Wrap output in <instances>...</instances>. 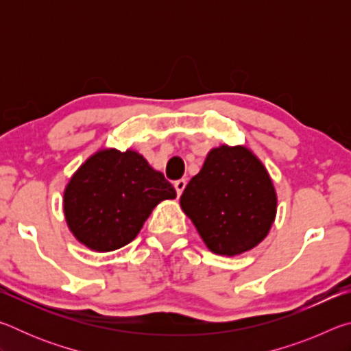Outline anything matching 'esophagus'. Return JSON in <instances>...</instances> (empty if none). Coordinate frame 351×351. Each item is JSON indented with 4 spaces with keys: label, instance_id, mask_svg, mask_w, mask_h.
I'll use <instances>...</instances> for the list:
<instances>
[{
    "label": "esophagus",
    "instance_id": "esophagus-1",
    "mask_svg": "<svg viewBox=\"0 0 351 351\" xmlns=\"http://www.w3.org/2000/svg\"><path fill=\"white\" fill-rule=\"evenodd\" d=\"M173 186H175V189H176L178 197H180V195L184 192V189H186V186H187V181L184 180V178H182V180H178V181H175Z\"/></svg>",
    "mask_w": 351,
    "mask_h": 351
}]
</instances>
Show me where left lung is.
<instances>
[{
  "label": "left lung",
  "mask_w": 351,
  "mask_h": 351,
  "mask_svg": "<svg viewBox=\"0 0 351 351\" xmlns=\"http://www.w3.org/2000/svg\"><path fill=\"white\" fill-rule=\"evenodd\" d=\"M277 197L268 171L245 147L223 145L181 195V207L212 252H246L268 235Z\"/></svg>",
  "instance_id": "8db88e82"
}]
</instances>
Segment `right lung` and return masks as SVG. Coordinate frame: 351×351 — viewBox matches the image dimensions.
I'll return each instance as SVG.
<instances>
[{
	"label": "right lung",
	"mask_w": 351,
	"mask_h": 351,
	"mask_svg": "<svg viewBox=\"0 0 351 351\" xmlns=\"http://www.w3.org/2000/svg\"><path fill=\"white\" fill-rule=\"evenodd\" d=\"M176 190L136 152H97L71 178L64 215L75 239L93 251L128 245L159 201Z\"/></svg>",
	"instance_id": "obj_1"
}]
</instances>
